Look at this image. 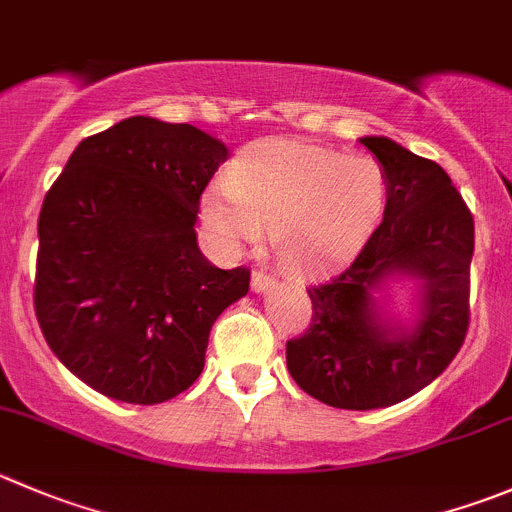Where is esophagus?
Segmentation results:
<instances>
[{"label":"esophagus","instance_id":"34e87169","mask_svg":"<svg viewBox=\"0 0 512 512\" xmlns=\"http://www.w3.org/2000/svg\"><path fill=\"white\" fill-rule=\"evenodd\" d=\"M272 285H275V277H272L270 272H265V270L252 272V290L255 292H265L267 287H272Z\"/></svg>","mask_w":512,"mask_h":512}]
</instances>
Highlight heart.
I'll return each mask as SVG.
<instances>
[{"label":"heart","mask_w":512,"mask_h":512,"mask_svg":"<svg viewBox=\"0 0 512 512\" xmlns=\"http://www.w3.org/2000/svg\"><path fill=\"white\" fill-rule=\"evenodd\" d=\"M388 172L370 155L302 140L245 147L222 185L202 195L200 220L225 250L257 242L270 225L277 257L295 270L345 260L380 225Z\"/></svg>","instance_id":"1"}]
</instances>
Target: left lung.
Listing matches in <instances>:
<instances>
[{"label":"left lung","instance_id":"8db88e82","mask_svg":"<svg viewBox=\"0 0 512 512\" xmlns=\"http://www.w3.org/2000/svg\"><path fill=\"white\" fill-rule=\"evenodd\" d=\"M388 172V205L355 260L307 287L310 327L287 340L292 380L342 410L388 408L435 380L463 347L470 325L473 212L433 160L388 137H362ZM390 271L424 280L416 330L390 336L374 322L369 287Z\"/></svg>","mask_w":512,"mask_h":512}]
</instances>
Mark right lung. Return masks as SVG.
I'll list each match as a JSON object with an SVG mask.
<instances>
[{
	"instance_id": "right-lung-1",
	"label": "right lung",
	"mask_w": 512,
	"mask_h": 512,
	"mask_svg": "<svg viewBox=\"0 0 512 512\" xmlns=\"http://www.w3.org/2000/svg\"><path fill=\"white\" fill-rule=\"evenodd\" d=\"M227 147L192 124L130 117L79 142L39 212L34 312L69 372L157 405L205 367L210 330L250 270L197 247L200 197Z\"/></svg>"
}]
</instances>
